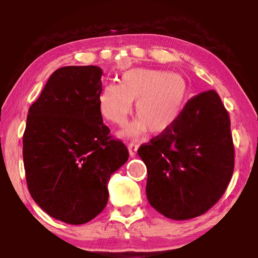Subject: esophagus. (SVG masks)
<instances>
[{
	"instance_id": "esophagus-1",
	"label": "esophagus",
	"mask_w": 258,
	"mask_h": 258,
	"mask_svg": "<svg viewBox=\"0 0 258 258\" xmlns=\"http://www.w3.org/2000/svg\"><path fill=\"white\" fill-rule=\"evenodd\" d=\"M128 149H129L130 156H135L136 151H137V149H139V143L134 142V141H133V142H130L128 144Z\"/></svg>"
}]
</instances>
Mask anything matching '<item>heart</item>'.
Here are the masks:
<instances>
[{"mask_svg": "<svg viewBox=\"0 0 258 258\" xmlns=\"http://www.w3.org/2000/svg\"><path fill=\"white\" fill-rule=\"evenodd\" d=\"M189 98L188 84L182 76L157 69L134 68L122 74L119 84L109 83L97 96L101 115L114 124H123L136 101L139 115L122 134L137 137L172 128L181 117Z\"/></svg>", "mask_w": 258, "mask_h": 258, "instance_id": "heart-1", "label": "heart"}]
</instances>
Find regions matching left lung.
<instances>
[{
	"instance_id": "obj_1",
	"label": "left lung",
	"mask_w": 258,
	"mask_h": 258,
	"mask_svg": "<svg viewBox=\"0 0 258 258\" xmlns=\"http://www.w3.org/2000/svg\"><path fill=\"white\" fill-rule=\"evenodd\" d=\"M147 165L150 206L171 220L203 215L223 195L234 172L230 118L208 90L190 98L176 124L137 150Z\"/></svg>"
}]
</instances>
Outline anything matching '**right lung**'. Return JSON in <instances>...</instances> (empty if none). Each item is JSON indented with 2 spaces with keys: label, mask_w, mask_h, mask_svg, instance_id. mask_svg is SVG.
<instances>
[{
  "label": "right lung",
  "mask_w": 258,
  "mask_h": 258,
  "mask_svg": "<svg viewBox=\"0 0 258 258\" xmlns=\"http://www.w3.org/2000/svg\"><path fill=\"white\" fill-rule=\"evenodd\" d=\"M103 72L96 66L55 70L28 111L23 162L28 189L49 216L83 224L107 206L111 174L128 161L98 109Z\"/></svg>",
  "instance_id": "add662e5"
}]
</instances>
